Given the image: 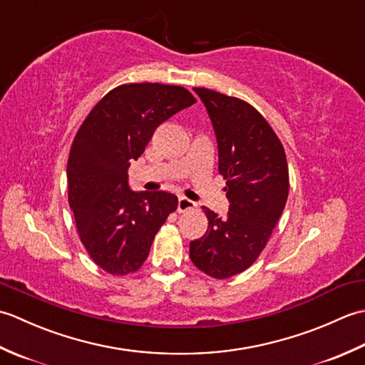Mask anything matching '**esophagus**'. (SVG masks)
I'll return each instance as SVG.
<instances>
[{
    "label": "esophagus",
    "instance_id": "obj_1",
    "mask_svg": "<svg viewBox=\"0 0 365 365\" xmlns=\"http://www.w3.org/2000/svg\"><path fill=\"white\" fill-rule=\"evenodd\" d=\"M196 207V204L192 202V200H190L188 197H185V196H182V197H178V204H177V210L180 212V213H183V212H187V210H191V208H195Z\"/></svg>",
    "mask_w": 365,
    "mask_h": 365
}]
</instances>
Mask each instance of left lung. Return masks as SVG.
Returning <instances> with one entry per match:
<instances>
[{
  "mask_svg": "<svg viewBox=\"0 0 365 365\" xmlns=\"http://www.w3.org/2000/svg\"><path fill=\"white\" fill-rule=\"evenodd\" d=\"M218 143V170L227 180L229 212L204 207L205 235L190 243V259L205 274L227 279L250 268L265 247L289 196V166L279 138L250 103L195 88Z\"/></svg>",
  "mask_w": 365,
  "mask_h": 365,
  "instance_id": "left-lung-1",
  "label": "left lung"
}]
</instances>
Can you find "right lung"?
Returning <instances> with one entry per match:
<instances>
[{"mask_svg":"<svg viewBox=\"0 0 365 365\" xmlns=\"http://www.w3.org/2000/svg\"><path fill=\"white\" fill-rule=\"evenodd\" d=\"M196 98L182 86L122 84L92 108L67 163L68 204L81 243L103 271L123 276L141 268L177 196L133 191L130 160H138L158 125Z\"/></svg>","mask_w":365,"mask_h":365,"instance_id":"add662e5","label":"right lung"}]
</instances>
